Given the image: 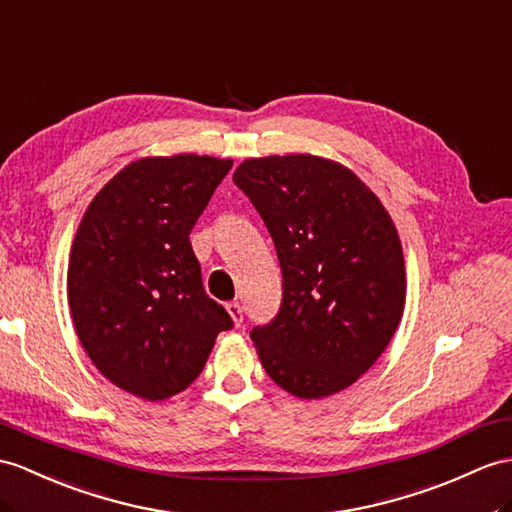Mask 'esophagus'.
Masks as SVG:
<instances>
[{
  "label": "esophagus",
  "mask_w": 512,
  "mask_h": 512,
  "mask_svg": "<svg viewBox=\"0 0 512 512\" xmlns=\"http://www.w3.org/2000/svg\"><path fill=\"white\" fill-rule=\"evenodd\" d=\"M226 308H228V313L234 321V326H241V323H243V306L239 302H230Z\"/></svg>",
  "instance_id": "esophagus-1"
}]
</instances>
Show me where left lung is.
I'll list each match as a JSON object with an SVG mask.
<instances>
[{
  "label": "left lung",
  "instance_id": "obj_1",
  "mask_svg": "<svg viewBox=\"0 0 512 512\" xmlns=\"http://www.w3.org/2000/svg\"><path fill=\"white\" fill-rule=\"evenodd\" d=\"M234 184L276 245L282 304L252 341L269 378L302 400L354 384L389 345L404 313L400 234L354 171L310 156L247 158Z\"/></svg>",
  "mask_w": 512,
  "mask_h": 512
}]
</instances>
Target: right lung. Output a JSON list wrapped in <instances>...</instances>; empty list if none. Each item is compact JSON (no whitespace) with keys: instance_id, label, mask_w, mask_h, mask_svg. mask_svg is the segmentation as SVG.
I'll use <instances>...</instances> for the list:
<instances>
[{"instance_id":"right-lung-1","label":"right lung","mask_w":512,"mask_h":512,"mask_svg":"<svg viewBox=\"0 0 512 512\" xmlns=\"http://www.w3.org/2000/svg\"><path fill=\"white\" fill-rule=\"evenodd\" d=\"M232 160L178 154L130 162L86 208L71 245L67 293L82 347L104 378L141 400L184 391L217 334L189 241Z\"/></svg>"}]
</instances>
